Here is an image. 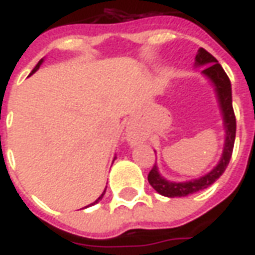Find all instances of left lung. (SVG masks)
Masks as SVG:
<instances>
[{
  "label": "left lung",
  "instance_id": "1",
  "mask_svg": "<svg viewBox=\"0 0 255 255\" xmlns=\"http://www.w3.org/2000/svg\"><path fill=\"white\" fill-rule=\"evenodd\" d=\"M195 68H202L201 73L203 78L209 80L214 90V95L219 104L220 115L223 119V127H224V147L223 153L220 157V161L216 164L213 169H210L208 173H205L201 177L186 180V182H172L168 180L160 173V169L155 164L153 169L150 171L147 180L150 186L154 188L155 191L168 198L175 197H187L190 194L201 191L203 188L212 186L223 173L225 168L230 164L232 150H234V143H235V133H236V120L234 108H232V89H231V82L227 73L224 72L223 67L220 65L219 61L206 52L205 49L199 47L195 56Z\"/></svg>",
  "mask_w": 255,
  "mask_h": 255
}]
</instances>
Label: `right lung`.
I'll return each mask as SVG.
<instances>
[{"label":"right lung","instance_id":"1","mask_svg":"<svg viewBox=\"0 0 255 255\" xmlns=\"http://www.w3.org/2000/svg\"><path fill=\"white\" fill-rule=\"evenodd\" d=\"M43 61H45V58H42L41 61H39V63L36 64V65H35V68H34V69H32V71H31L30 76H31V75H32V73H35L36 71H38V69H39V67H41L42 64H43ZM115 160H116V157H115ZM105 191H106V188H105V190H104V192H102V194H101L100 197H98V199H95L94 202H93V203H90L89 206H93V205H95V203H98V202H100L101 199H102V198H104V195H105ZM89 206H86V208H89Z\"/></svg>","mask_w":255,"mask_h":255}]
</instances>
